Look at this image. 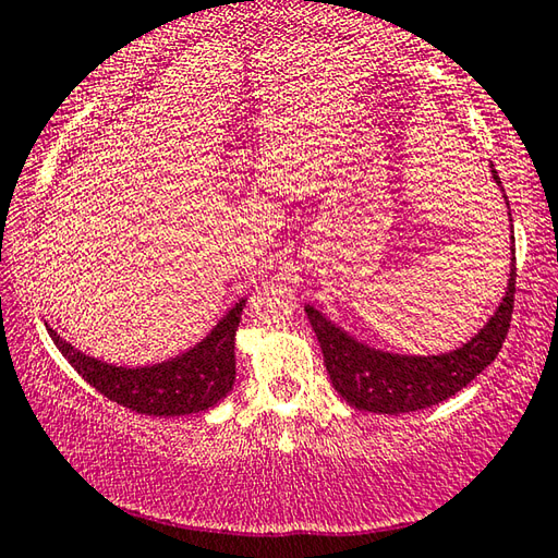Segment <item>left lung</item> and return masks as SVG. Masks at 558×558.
<instances>
[{
    "label": "left lung",
    "mask_w": 558,
    "mask_h": 558,
    "mask_svg": "<svg viewBox=\"0 0 558 558\" xmlns=\"http://www.w3.org/2000/svg\"><path fill=\"white\" fill-rule=\"evenodd\" d=\"M493 180L500 178L490 168ZM512 221V219H510ZM512 227V225H510ZM510 280L505 298L483 324V329L459 349L437 353V356H404V353L383 351L351 337L347 329L333 324L317 307L305 305L310 324L317 333L324 353V366L329 380L351 408L376 414H402L439 404L441 400L465 388L483 368H488L508 337L514 305V236Z\"/></svg>",
    "instance_id": "obj_1"
}]
</instances>
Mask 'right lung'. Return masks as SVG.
Segmentation results:
<instances>
[{
    "label": "right lung",
    "instance_id": "1",
    "mask_svg": "<svg viewBox=\"0 0 558 558\" xmlns=\"http://www.w3.org/2000/svg\"><path fill=\"white\" fill-rule=\"evenodd\" d=\"M246 298H241L221 317L205 339L178 356L150 363V366H117L75 349L60 333L48 327L50 339L80 376L111 402L154 414V417H180L215 408L234 388L236 380V329Z\"/></svg>",
    "mask_w": 558,
    "mask_h": 558
}]
</instances>
